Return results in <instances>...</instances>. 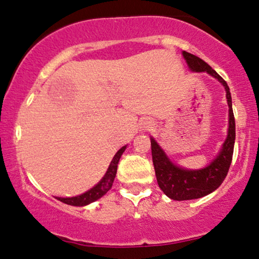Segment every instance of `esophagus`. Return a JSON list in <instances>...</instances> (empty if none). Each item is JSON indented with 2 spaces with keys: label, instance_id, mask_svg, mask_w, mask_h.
Returning <instances> with one entry per match:
<instances>
[{
  "label": "esophagus",
  "instance_id": "1",
  "mask_svg": "<svg viewBox=\"0 0 259 259\" xmlns=\"http://www.w3.org/2000/svg\"><path fill=\"white\" fill-rule=\"evenodd\" d=\"M151 126H152L151 122H145L143 125V130H150V128H152Z\"/></svg>",
  "mask_w": 259,
  "mask_h": 259
}]
</instances>
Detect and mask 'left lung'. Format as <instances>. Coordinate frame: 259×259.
Here are the masks:
<instances>
[{
    "label": "left lung",
    "instance_id": "left-lung-1",
    "mask_svg": "<svg viewBox=\"0 0 259 259\" xmlns=\"http://www.w3.org/2000/svg\"><path fill=\"white\" fill-rule=\"evenodd\" d=\"M187 65L193 72H207L223 83L226 91V99L229 104V133L222 151L217 158L207 167L203 169H184L173 165L166 157L164 151L159 147L153 138H151L152 160L157 177L158 185L166 196L175 200H190L207 196L217 190L228 176L230 165L232 161L233 146L236 139L235 115L232 111V100L230 88L225 80L211 68L204 60L191 53L183 52Z\"/></svg>",
    "mask_w": 259,
    "mask_h": 259
}]
</instances>
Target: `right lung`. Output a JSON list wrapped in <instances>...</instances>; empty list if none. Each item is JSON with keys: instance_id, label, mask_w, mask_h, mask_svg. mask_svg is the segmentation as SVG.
<instances>
[{"instance_id": "obj_1", "label": "right lung", "mask_w": 259, "mask_h": 259, "mask_svg": "<svg viewBox=\"0 0 259 259\" xmlns=\"http://www.w3.org/2000/svg\"><path fill=\"white\" fill-rule=\"evenodd\" d=\"M125 148L126 146H123L116 152V154L114 155V158H113V160L111 162V165H109L105 177L100 180V183H99L98 185H95L93 187V189L87 191V192L81 194V196L72 197V198L56 197V199L62 201V203L65 204L73 205V206H84V205L93 203V201L98 200L99 198H101L104 194H106L109 190H111L113 182H114V178L116 176V168H118L120 157H121V154L123 153V151H125Z\"/></svg>"}]
</instances>
